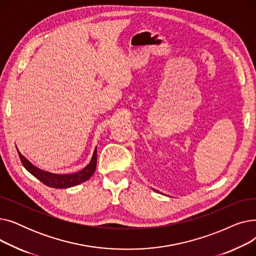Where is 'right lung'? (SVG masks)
<instances>
[{"mask_svg":"<svg viewBox=\"0 0 256 256\" xmlns=\"http://www.w3.org/2000/svg\"><path fill=\"white\" fill-rule=\"evenodd\" d=\"M18 156L24 167L28 170L32 176H34L37 180H39L46 186L55 188V189H66V188H70L88 180L92 176L94 171H96L98 158L96 150H94L91 162L84 169L72 174H55L37 168L30 162V160H26L20 152Z\"/></svg>","mask_w":256,"mask_h":256,"instance_id":"obj_1","label":"right lung"}]
</instances>
